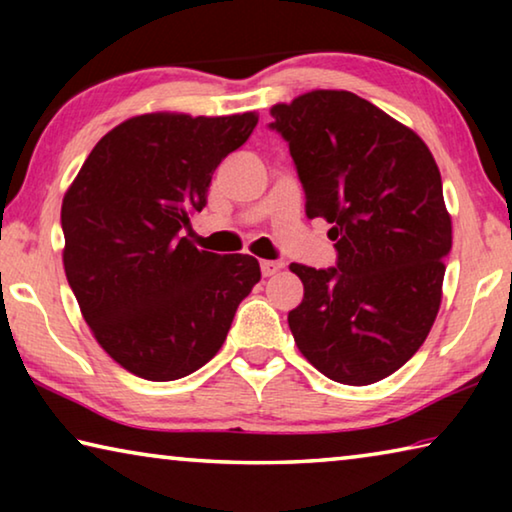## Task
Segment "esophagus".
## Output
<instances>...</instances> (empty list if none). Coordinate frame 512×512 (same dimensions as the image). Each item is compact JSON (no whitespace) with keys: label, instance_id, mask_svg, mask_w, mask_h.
Here are the masks:
<instances>
[{"label":"esophagus","instance_id":"obj_1","mask_svg":"<svg viewBox=\"0 0 512 512\" xmlns=\"http://www.w3.org/2000/svg\"><path fill=\"white\" fill-rule=\"evenodd\" d=\"M284 264L282 262H271V259H264L262 264H259V268H262V275L264 277H271V275H275L277 271H280Z\"/></svg>","mask_w":512,"mask_h":512}]
</instances>
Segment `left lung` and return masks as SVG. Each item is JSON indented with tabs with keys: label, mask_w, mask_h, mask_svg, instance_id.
Returning a JSON list of instances; mask_svg holds the SVG:
<instances>
[{
	"label": "left lung",
	"mask_w": 512,
	"mask_h": 512,
	"mask_svg": "<svg viewBox=\"0 0 512 512\" xmlns=\"http://www.w3.org/2000/svg\"><path fill=\"white\" fill-rule=\"evenodd\" d=\"M271 115L307 216L332 223L336 241V266H289L305 284L291 334L325 377L375 384L420 350L440 307L452 219L436 160L411 128L345 90L302 94Z\"/></svg>",
	"instance_id": "1"
}]
</instances>
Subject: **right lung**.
<instances>
[{
    "mask_svg": "<svg viewBox=\"0 0 512 512\" xmlns=\"http://www.w3.org/2000/svg\"><path fill=\"white\" fill-rule=\"evenodd\" d=\"M253 112H155L103 135L60 210L65 275L94 339L121 368L173 381L205 366L259 282L250 255L183 237L223 158L253 133Z\"/></svg>",
    "mask_w": 512,
    "mask_h": 512,
    "instance_id": "right-lung-1",
    "label": "right lung"
}]
</instances>
